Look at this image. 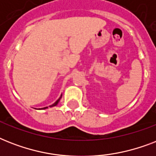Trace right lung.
Returning <instances> with one entry per match:
<instances>
[{
    "instance_id": "add662e5",
    "label": "right lung",
    "mask_w": 156,
    "mask_h": 156,
    "mask_svg": "<svg viewBox=\"0 0 156 156\" xmlns=\"http://www.w3.org/2000/svg\"><path fill=\"white\" fill-rule=\"evenodd\" d=\"M61 97H60V98H59L58 100H56V102L54 103V104H52V105H50V106H49V107H50V108H51V107H54V106H56V104H58V103H59V101H60V100H61ZM46 108H48V107H46V108H42V109H46Z\"/></svg>"
}]
</instances>
